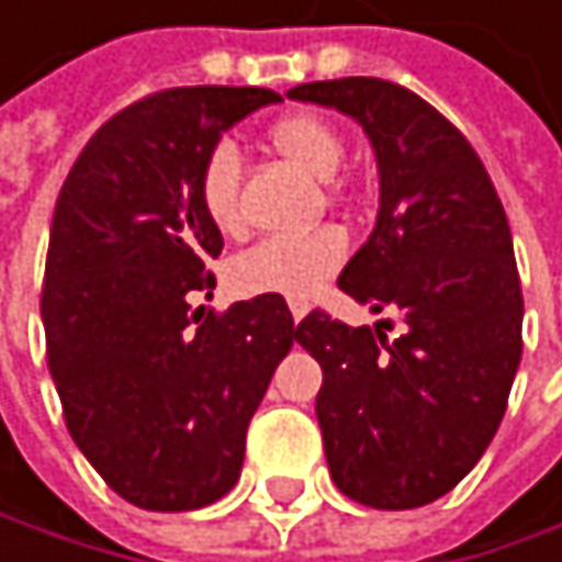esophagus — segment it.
<instances>
[{
    "mask_svg": "<svg viewBox=\"0 0 562 562\" xmlns=\"http://www.w3.org/2000/svg\"><path fill=\"white\" fill-rule=\"evenodd\" d=\"M290 313H293V323H303V316H306V306H303V303H293V306H290Z\"/></svg>",
    "mask_w": 562,
    "mask_h": 562,
    "instance_id": "1",
    "label": "esophagus"
}]
</instances>
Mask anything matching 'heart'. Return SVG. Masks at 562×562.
<instances>
[{
	"label": "heart",
	"mask_w": 562,
	"mask_h": 562,
	"mask_svg": "<svg viewBox=\"0 0 562 562\" xmlns=\"http://www.w3.org/2000/svg\"><path fill=\"white\" fill-rule=\"evenodd\" d=\"M272 149L290 159L306 176L329 182L342 159L346 143L339 130L323 115L290 112L269 126ZM199 203L220 233H236L243 226L239 213V149L223 139L199 166ZM346 236L336 229H313L303 236H269L229 266V283L243 296H283L290 303H306L342 266Z\"/></svg>",
	"instance_id": "b5f03b06"
}]
</instances>
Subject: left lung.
<instances>
[{
	"label": "left lung",
	"instance_id": "1",
	"mask_svg": "<svg viewBox=\"0 0 562 562\" xmlns=\"http://www.w3.org/2000/svg\"><path fill=\"white\" fill-rule=\"evenodd\" d=\"M363 126L380 172L370 239L339 290L383 313L346 326L310 313L296 342L323 367L316 419L333 483L356 503L413 509L450 493L486 453L524 352V293L499 195L463 133L386 79H329L286 92Z\"/></svg>",
	"mask_w": 562,
	"mask_h": 562
}]
</instances>
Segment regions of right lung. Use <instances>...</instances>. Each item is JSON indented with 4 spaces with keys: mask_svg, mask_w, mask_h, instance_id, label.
Instances as JSON below:
<instances>
[{
    "mask_svg": "<svg viewBox=\"0 0 562 562\" xmlns=\"http://www.w3.org/2000/svg\"><path fill=\"white\" fill-rule=\"evenodd\" d=\"M256 86L156 92L86 143L63 182L46 259L43 326L69 436L139 509L186 513L226 496L246 429L296 339L283 296H213L223 236L199 203V166L249 112Z\"/></svg>",
    "mask_w": 562,
    "mask_h": 562,
    "instance_id": "right-lung-1",
    "label": "right lung"
}]
</instances>
